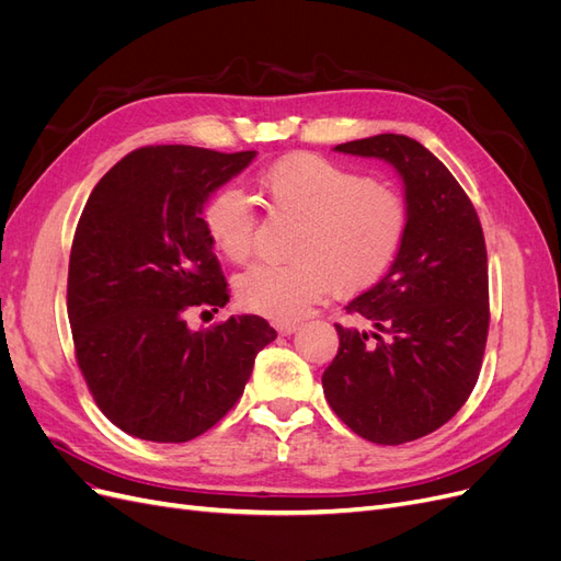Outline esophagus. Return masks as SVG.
Here are the masks:
<instances>
[{"mask_svg":"<svg viewBox=\"0 0 561 561\" xmlns=\"http://www.w3.org/2000/svg\"><path fill=\"white\" fill-rule=\"evenodd\" d=\"M274 328L283 334V336H290L299 330L297 322H290V320H274Z\"/></svg>","mask_w":561,"mask_h":561,"instance_id":"esophagus-1","label":"esophagus"}]
</instances>
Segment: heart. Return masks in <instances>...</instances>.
<instances>
[{"label":"heart","instance_id":"1","mask_svg":"<svg viewBox=\"0 0 561 561\" xmlns=\"http://www.w3.org/2000/svg\"><path fill=\"white\" fill-rule=\"evenodd\" d=\"M271 213L299 225L287 266L260 264L236 283L243 309L274 320L309 311L332 287L351 295L375 285L393 266L410 229L404 196L388 182L318 154L276 161L257 180ZM215 250L233 264L252 257L257 215L233 186L217 190L203 208Z\"/></svg>","mask_w":561,"mask_h":561}]
</instances>
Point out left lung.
Returning a JSON list of instances; mask_svg holds the SVG:
<instances>
[{
	"label": "left lung",
	"instance_id": "8db88e82",
	"mask_svg": "<svg viewBox=\"0 0 561 561\" xmlns=\"http://www.w3.org/2000/svg\"><path fill=\"white\" fill-rule=\"evenodd\" d=\"M334 149L396 165L410 229L388 274L346 307L369 330L334 325L339 351L322 371V390L369 443H412L445 426L480 377L489 334L482 225L445 163L407 135Z\"/></svg>",
	"mask_w": 561,
	"mask_h": 561
}]
</instances>
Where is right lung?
I'll return each mask as SVG.
<instances>
[{"mask_svg": "<svg viewBox=\"0 0 561 561\" xmlns=\"http://www.w3.org/2000/svg\"><path fill=\"white\" fill-rule=\"evenodd\" d=\"M254 151L149 145L95 184L75 231L67 318L77 365L114 426L151 443H190L243 396L276 339L260 316L190 330L227 307L229 287L203 229L206 198Z\"/></svg>", "mask_w": 561, "mask_h": 561, "instance_id": "obj_1", "label": "right lung"}]
</instances>
